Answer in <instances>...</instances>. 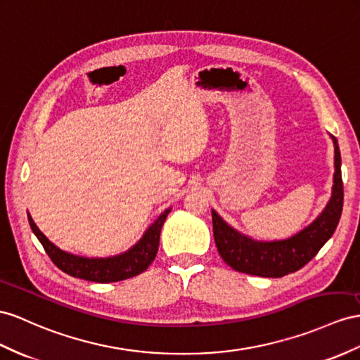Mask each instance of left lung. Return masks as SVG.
<instances>
[{
  "label": "left lung",
  "mask_w": 360,
  "mask_h": 360,
  "mask_svg": "<svg viewBox=\"0 0 360 360\" xmlns=\"http://www.w3.org/2000/svg\"><path fill=\"white\" fill-rule=\"evenodd\" d=\"M331 136L335 146V174L331 198L326 208L313 220L310 225L302 228L300 233L283 240H255L250 236L238 233L231 225H228L214 210L213 233L217 251L224 262L237 272L280 278L292 272H297L304 264H307L318 254L328 238L333 236L339 224L344 205V186L340 174V152L338 140Z\"/></svg>",
  "instance_id": "8db88e82"
}]
</instances>
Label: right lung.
<instances>
[{"label":"right lung","mask_w":360,"mask_h":360,"mask_svg":"<svg viewBox=\"0 0 360 360\" xmlns=\"http://www.w3.org/2000/svg\"><path fill=\"white\" fill-rule=\"evenodd\" d=\"M170 210L172 208H167L164 213H161L160 217L146 229L143 237L132 248H129L127 251L122 254L110 257H82L63 251L44 236L29 213H27V217H29L33 234L38 237L45 252L49 254L51 262L60 271L75 276V278L94 283H115L132 278V276L149 268V264L155 260L156 252H158L161 228Z\"/></svg>","instance_id":"add662e5"}]
</instances>
